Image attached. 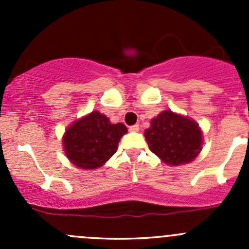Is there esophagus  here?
Instances as JSON below:
<instances>
[{
	"instance_id": "esophagus-1",
	"label": "esophagus",
	"mask_w": 249,
	"mask_h": 249,
	"mask_svg": "<svg viewBox=\"0 0 249 249\" xmlns=\"http://www.w3.org/2000/svg\"><path fill=\"white\" fill-rule=\"evenodd\" d=\"M129 130H130V131H131V132H137V131H139V130H140V126H139V125H137V124L131 125V126L129 127Z\"/></svg>"
}]
</instances>
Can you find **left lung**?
<instances>
[{
    "label": "left lung",
    "instance_id": "left-lung-1",
    "mask_svg": "<svg viewBox=\"0 0 249 249\" xmlns=\"http://www.w3.org/2000/svg\"><path fill=\"white\" fill-rule=\"evenodd\" d=\"M144 137L149 149L172 166L193 161L202 149L199 124L172 110H164L153 118Z\"/></svg>",
    "mask_w": 249,
    "mask_h": 249
}]
</instances>
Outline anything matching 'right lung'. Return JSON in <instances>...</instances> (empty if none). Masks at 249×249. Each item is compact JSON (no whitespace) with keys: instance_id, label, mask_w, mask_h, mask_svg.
<instances>
[{"instance_id":"1","label":"right lung","mask_w":249,"mask_h":249,"mask_svg":"<svg viewBox=\"0 0 249 249\" xmlns=\"http://www.w3.org/2000/svg\"><path fill=\"white\" fill-rule=\"evenodd\" d=\"M126 132L124 124H112L106 115L94 110L67 127L62 144L72 164L80 169L94 170L112 158Z\"/></svg>"}]
</instances>
